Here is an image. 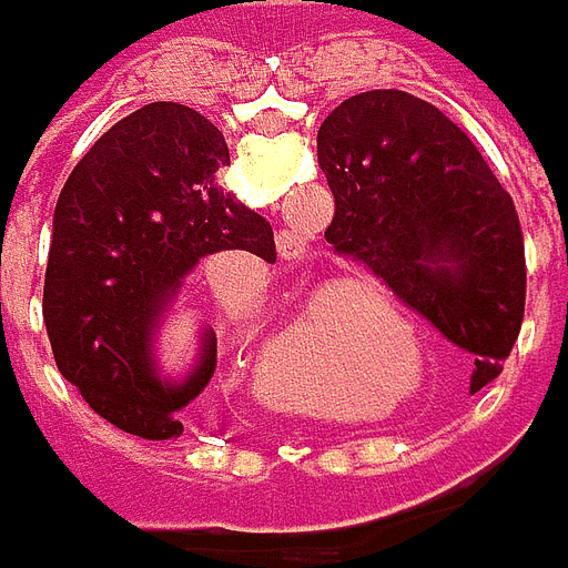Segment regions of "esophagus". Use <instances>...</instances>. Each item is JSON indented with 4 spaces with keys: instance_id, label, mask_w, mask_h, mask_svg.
<instances>
[{
    "instance_id": "obj_1",
    "label": "esophagus",
    "mask_w": 568,
    "mask_h": 568,
    "mask_svg": "<svg viewBox=\"0 0 568 568\" xmlns=\"http://www.w3.org/2000/svg\"><path fill=\"white\" fill-rule=\"evenodd\" d=\"M276 251H280V257L283 260L298 263V260L308 257V237L302 235V232H295V229H283V232L276 235Z\"/></svg>"
}]
</instances>
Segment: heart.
Returning <instances> with one entry per match:
<instances>
[{"label":"heart","instance_id":"heart-1","mask_svg":"<svg viewBox=\"0 0 568 568\" xmlns=\"http://www.w3.org/2000/svg\"><path fill=\"white\" fill-rule=\"evenodd\" d=\"M378 317L365 314L362 321H349L339 331H333L327 308L321 298L308 302L298 311V317L283 327L280 333L270 336V343L263 346V362H260V378H263V390L270 397L285 400L292 394V384L305 378L311 365L327 362L336 349L349 353V356L362 358L372 368H382L384 356H416V346L409 343V324L404 314L390 305H378Z\"/></svg>","mask_w":568,"mask_h":568}]
</instances>
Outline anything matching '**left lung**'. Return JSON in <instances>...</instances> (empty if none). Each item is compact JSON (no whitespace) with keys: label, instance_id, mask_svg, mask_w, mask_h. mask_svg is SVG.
Returning <instances> with one entry per match:
<instances>
[{"label":"left lung","instance_id":"1","mask_svg":"<svg viewBox=\"0 0 568 568\" xmlns=\"http://www.w3.org/2000/svg\"><path fill=\"white\" fill-rule=\"evenodd\" d=\"M317 164L336 196L327 241L474 353L477 394L503 372L525 317L518 212L477 145L438 108L375 88L321 123Z\"/></svg>","mask_w":568,"mask_h":568}]
</instances>
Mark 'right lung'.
<instances>
[{
  "label": "right lung",
  "mask_w": 568,
  "mask_h": 568,
  "mask_svg": "<svg viewBox=\"0 0 568 568\" xmlns=\"http://www.w3.org/2000/svg\"><path fill=\"white\" fill-rule=\"evenodd\" d=\"M229 145L203 113L145 104L98 139L62 186L43 280L57 368L116 429L181 438L215 372L203 327L184 375H164L161 324L196 263L222 251L276 260L273 229L219 186Z\"/></svg>",
  "instance_id": "obj_1"
}]
</instances>
